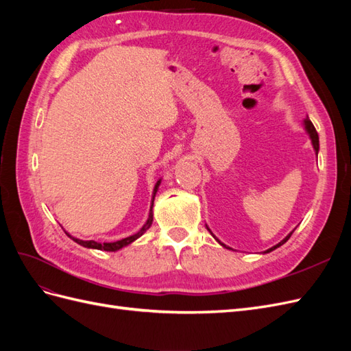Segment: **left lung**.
Here are the masks:
<instances>
[{
  "label": "left lung",
  "mask_w": 351,
  "mask_h": 351,
  "mask_svg": "<svg viewBox=\"0 0 351 351\" xmlns=\"http://www.w3.org/2000/svg\"><path fill=\"white\" fill-rule=\"evenodd\" d=\"M304 127H306V132H307V133H309V136H311V139H312V145H313V147H315V151H316V155H317V151H319V136H317V132H316V129H315V125L312 124V121H311L309 119H306V120H304ZM208 230H209V228H208ZM293 232H294V231H291L289 236H287V237H285L284 240H281V241H280V243L277 244V246H274V247L268 249V250H267V253H268V252H272L274 249H277V247H280V246H281V244H284V243H285L287 240H289V239L291 237V234H293ZM210 234H212V232H210ZM212 236H214V234H212ZM214 237H215V236H214ZM215 239H217V237H215ZM217 241H218V243L221 244V246H224V247H227V246H226V244H222V243H221V241H219L218 239H217ZM227 249H230V247H227Z\"/></svg>",
  "instance_id": "8db88e82"
}]
</instances>
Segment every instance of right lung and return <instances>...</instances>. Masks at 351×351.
<instances>
[{"label": "right lung", "instance_id": "add662e5", "mask_svg": "<svg viewBox=\"0 0 351 351\" xmlns=\"http://www.w3.org/2000/svg\"><path fill=\"white\" fill-rule=\"evenodd\" d=\"M159 184H161V180H158L156 184H155V189H154L152 205H151V209H149V218H147L146 224L141 228V231H137L136 234H133V236H130V237L121 239V240H119V241H112V243H98V241H95V240H88V241H84V240H80V239H76V237H71L70 234H67V232H66V234H67L70 239H73V241H76L77 244H80V246H83V247H88V249H98V250H107V252H115V250H120L121 247L127 246V244L133 243L136 239H139V237L143 234V232L152 226V221H154L152 206H154V199H155V195H156V190H158Z\"/></svg>", "mask_w": 351, "mask_h": 351}]
</instances>
